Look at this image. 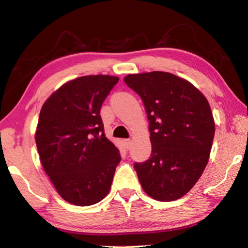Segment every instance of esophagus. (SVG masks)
I'll return each instance as SVG.
<instances>
[{
  "label": "esophagus",
  "instance_id": "1",
  "mask_svg": "<svg viewBox=\"0 0 248 248\" xmlns=\"http://www.w3.org/2000/svg\"><path fill=\"white\" fill-rule=\"evenodd\" d=\"M124 148L125 149H130V146H131V140L130 139H124Z\"/></svg>",
  "mask_w": 248,
  "mask_h": 248
}]
</instances>
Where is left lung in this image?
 Returning <instances> with one entry per match:
<instances>
[{
	"label": "left lung",
	"mask_w": 248,
	"mask_h": 248,
	"mask_svg": "<svg viewBox=\"0 0 248 248\" xmlns=\"http://www.w3.org/2000/svg\"><path fill=\"white\" fill-rule=\"evenodd\" d=\"M124 82L143 100L151 157L134 163L143 190L158 201L189 191L208 164L216 124L207 98L187 79L169 72L129 74Z\"/></svg>",
	"instance_id": "left-lung-1"
}]
</instances>
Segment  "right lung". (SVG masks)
<instances>
[{"label":"right lung","instance_id":"right-lung-1","mask_svg":"<svg viewBox=\"0 0 248 248\" xmlns=\"http://www.w3.org/2000/svg\"><path fill=\"white\" fill-rule=\"evenodd\" d=\"M119 81L86 75L46 100L35 134L40 162L58 194L75 205L99 202L110 190L119 150L104 132L100 107Z\"/></svg>","mask_w":248,"mask_h":248}]
</instances>
